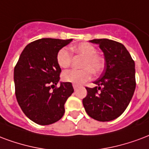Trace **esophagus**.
<instances>
[{
    "instance_id": "obj_1",
    "label": "esophagus",
    "mask_w": 149,
    "mask_h": 149,
    "mask_svg": "<svg viewBox=\"0 0 149 149\" xmlns=\"http://www.w3.org/2000/svg\"><path fill=\"white\" fill-rule=\"evenodd\" d=\"M72 87H73V88H74V90H77V89L79 88V86L77 85V84H72Z\"/></svg>"
}]
</instances>
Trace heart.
<instances>
[{
  "instance_id": "1",
  "label": "heart",
  "mask_w": 149,
  "mask_h": 149,
  "mask_svg": "<svg viewBox=\"0 0 149 149\" xmlns=\"http://www.w3.org/2000/svg\"><path fill=\"white\" fill-rule=\"evenodd\" d=\"M70 50L75 54L83 57L80 67L83 69H71L64 72L61 76L65 82L82 84L92 77V73L100 74L105 68V59L96 53V49L88 42H80L70 47ZM57 63L61 68H68L72 61L71 54L66 48H61L57 54Z\"/></svg>"
}]
</instances>
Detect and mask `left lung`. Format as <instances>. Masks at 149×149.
<instances>
[{
	"mask_svg": "<svg viewBox=\"0 0 149 149\" xmlns=\"http://www.w3.org/2000/svg\"><path fill=\"white\" fill-rule=\"evenodd\" d=\"M90 42L98 44L103 52L105 69L94 81L96 87L86 88L88 95L83 100V105L91 118L109 122L125 111L133 97L136 88L135 63L120 42L107 38Z\"/></svg>",
	"mask_w": 149,
	"mask_h": 149,
	"instance_id": "obj_1",
	"label": "left lung"
}]
</instances>
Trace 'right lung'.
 I'll list each match as a JSON object with an SVG mask.
<instances>
[{
	"label": "right lung",
	"mask_w": 149,
	"mask_h": 149,
	"mask_svg": "<svg viewBox=\"0 0 149 149\" xmlns=\"http://www.w3.org/2000/svg\"><path fill=\"white\" fill-rule=\"evenodd\" d=\"M72 39L41 38L26 46L14 69L16 97L25 115L38 125L60 120L65 103L74 91L71 83L61 82L58 50Z\"/></svg>",
	"instance_id": "add662e5"
}]
</instances>
